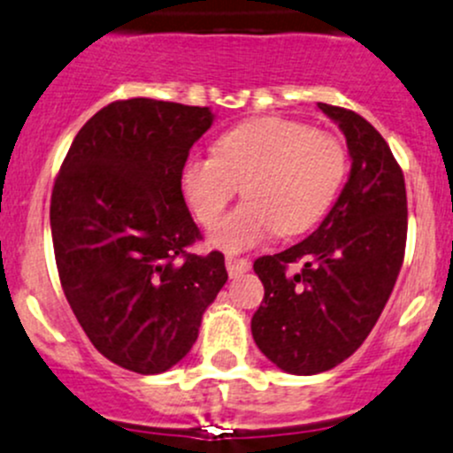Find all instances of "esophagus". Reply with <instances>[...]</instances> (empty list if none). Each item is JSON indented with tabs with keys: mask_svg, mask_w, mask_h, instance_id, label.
Wrapping results in <instances>:
<instances>
[{
	"mask_svg": "<svg viewBox=\"0 0 453 453\" xmlns=\"http://www.w3.org/2000/svg\"><path fill=\"white\" fill-rule=\"evenodd\" d=\"M226 267H227V273H230V278H239L243 276L245 272H250L252 263H250L248 258H234V256H227Z\"/></svg>",
	"mask_w": 453,
	"mask_h": 453,
	"instance_id": "1",
	"label": "esophagus"
}]
</instances>
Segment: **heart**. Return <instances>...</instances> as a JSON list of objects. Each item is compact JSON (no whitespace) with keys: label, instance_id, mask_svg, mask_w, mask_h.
I'll use <instances>...</instances> for the list:
<instances>
[{"label":"heart","instance_id":"b5f03b06","mask_svg":"<svg viewBox=\"0 0 453 453\" xmlns=\"http://www.w3.org/2000/svg\"><path fill=\"white\" fill-rule=\"evenodd\" d=\"M346 173L340 140L287 118L243 122L214 142V155H195L181 168V193L195 217L212 226L239 186L245 199L210 230L223 252H245L276 232L313 227L335 199Z\"/></svg>","mask_w":453,"mask_h":453}]
</instances>
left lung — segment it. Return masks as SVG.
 Segmentation results:
<instances>
[{
  "label": "left lung",
  "instance_id": "1",
  "mask_svg": "<svg viewBox=\"0 0 453 453\" xmlns=\"http://www.w3.org/2000/svg\"><path fill=\"white\" fill-rule=\"evenodd\" d=\"M318 109L344 134L349 181L313 234L254 263L265 287L254 342L289 374L335 368L364 344L395 289L408 236L405 181L390 146L359 113ZM294 262L303 269L287 273Z\"/></svg>",
  "mask_w": 453,
  "mask_h": 453
}]
</instances>
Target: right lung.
Here are the masks:
<instances>
[{
  "instance_id": "1",
  "label": "right lung",
  "mask_w": 453,
  "mask_h": 453,
  "mask_svg": "<svg viewBox=\"0 0 453 453\" xmlns=\"http://www.w3.org/2000/svg\"><path fill=\"white\" fill-rule=\"evenodd\" d=\"M210 107L118 100L76 134L52 190L58 278L76 319L109 362L159 374L186 357L227 272L199 239L181 195L188 150Z\"/></svg>"
}]
</instances>
